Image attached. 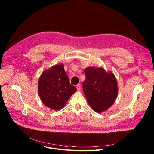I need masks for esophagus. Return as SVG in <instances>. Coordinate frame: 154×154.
I'll return each mask as SVG.
<instances>
[{"mask_svg": "<svg viewBox=\"0 0 154 154\" xmlns=\"http://www.w3.org/2000/svg\"><path fill=\"white\" fill-rule=\"evenodd\" d=\"M76 88L77 90V91H79L80 89H81V86L80 84H78L77 86H76Z\"/></svg>", "mask_w": 154, "mask_h": 154, "instance_id": "1", "label": "esophagus"}]
</instances>
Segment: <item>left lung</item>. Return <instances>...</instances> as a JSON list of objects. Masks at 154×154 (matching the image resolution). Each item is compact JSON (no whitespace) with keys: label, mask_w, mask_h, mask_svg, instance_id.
Instances as JSON below:
<instances>
[{"label":"left lung","mask_w":154,"mask_h":154,"mask_svg":"<svg viewBox=\"0 0 154 154\" xmlns=\"http://www.w3.org/2000/svg\"><path fill=\"white\" fill-rule=\"evenodd\" d=\"M83 90L90 106L97 113L106 111L115 102L118 91V83L112 72L103 68L89 67L85 69Z\"/></svg>","instance_id":"8db88e82"}]
</instances>
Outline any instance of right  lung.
<instances>
[{
    "mask_svg": "<svg viewBox=\"0 0 154 154\" xmlns=\"http://www.w3.org/2000/svg\"><path fill=\"white\" fill-rule=\"evenodd\" d=\"M38 91L44 105L58 110L65 105L77 89L70 83L64 65L58 64L42 72L39 79Z\"/></svg>",
    "mask_w": 154,
    "mask_h": 154,
    "instance_id": "obj_1",
    "label": "right lung"
}]
</instances>
